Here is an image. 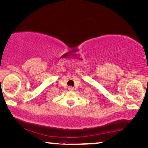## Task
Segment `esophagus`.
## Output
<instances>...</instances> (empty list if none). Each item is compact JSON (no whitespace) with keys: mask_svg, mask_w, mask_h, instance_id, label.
<instances>
[{"mask_svg":"<svg viewBox=\"0 0 148 148\" xmlns=\"http://www.w3.org/2000/svg\"><path fill=\"white\" fill-rule=\"evenodd\" d=\"M68 89H69V90H73L74 88L72 87H68Z\"/></svg>","mask_w":148,"mask_h":148,"instance_id":"obj_1","label":"esophagus"}]
</instances>
